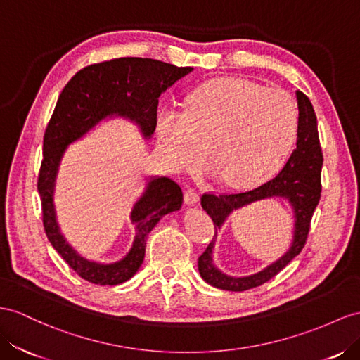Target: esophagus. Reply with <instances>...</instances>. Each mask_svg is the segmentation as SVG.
I'll list each match as a JSON object with an SVG mask.
<instances>
[{"mask_svg":"<svg viewBox=\"0 0 360 360\" xmlns=\"http://www.w3.org/2000/svg\"><path fill=\"white\" fill-rule=\"evenodd\" d=\"M184 199H186V204H188V205H195L196 202L199 200V191H198L196 188L190 187V188H187L186 195H184Z\"/></svg>","mask_w":360,"mask_h":360,"instance_id":"34e87169","label":"esophagus"}]
</instances>
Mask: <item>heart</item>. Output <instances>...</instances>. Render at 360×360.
<instances>
[{
	"instance_id": "1",
	"label": "heart",
	"mask_w": 360,
	"mask_h": 360,
	"mask_svg": "<svg viewBox=\"0 0 360 360\" xmlns=\"http://www.w3.org/2000/svg\"><path fill=\"white\" fill-rule=\"evenodd\" d=\"M155 131L174 170H195L207 147L220 182L250 188L271 179L288 161L298 140L300 110L283 89L214 79L190 92L184 114L161 110Z\"/></svg>"
}]
</instances>
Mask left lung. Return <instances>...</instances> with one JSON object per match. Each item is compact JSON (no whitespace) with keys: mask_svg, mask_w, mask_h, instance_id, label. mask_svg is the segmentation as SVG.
I'll list each match as a JSON object with an SVG mask.
<instances>
[{"mask_svg":"<svg viewBox=\"0 0 360 360\" xmlns=\"http://www.w3.org/2000/svg\"><path fill=\"white\" fill-rule=\"evenodd\" d=\"M297 98L300 109L297 149H293L283 170L274 179L250 191L236 193V195H224V193L222 195H216V193L202 195V208L213 219L216 231L213 240L210 242L204 254L199 257L198 266L202 278L217 289L242 292L262 285L285 268L306 245L311 216L321 199V169L324 158H322L316 114L313 110L311 101L301 91H297ZM275 195L288 198L295 211V234L291 250L278 262L259 274L234 279L220 273L212 264V248L217 229L221 226L223 220L237 207L252 203L255 200Z\"/></svg>","mask_w":360,"mask_h":360,"instance_id":"8db88e82","label":"left lung"}]
</instances>
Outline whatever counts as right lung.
I'll use <instances>...</instances> for the list:
<instances>
[{
    "label": "right lung",
    "instance_id": "1",
    "mask_svg": "<svg viewBox=\"0 0 360 360\" xmlns=\"http://www.w3.org/2000/svg\"><path fill=\"white\" fill-rule=\"evenodd\" d=\"M193 71L155 59L118 58L92 63L76 72L62 89L44 134V158L38 176L45 234L62 259L82 278L115 285L140 269L146 240L160 219L182 205V190L170 178H153L132 210L136 236L132 250L112 264H100L80 257L59 233L53 205L54 179L67 146L79 140L108 115H122L140 124L144 136L155 132L158 98L162 92Z\"/></svg>",
    "mask_w": 360,
    "mask_h": 360
}]
</instances>
